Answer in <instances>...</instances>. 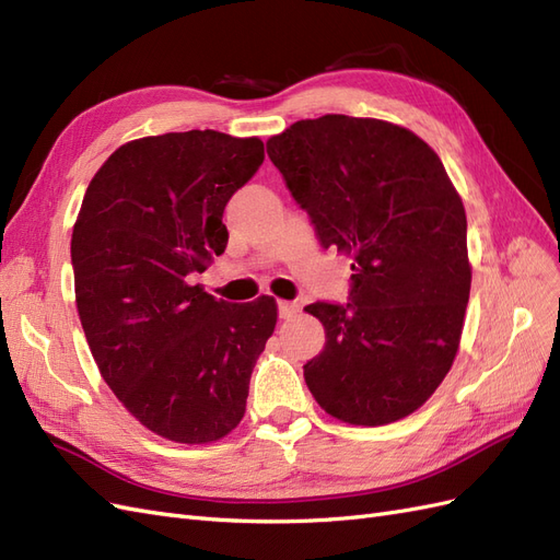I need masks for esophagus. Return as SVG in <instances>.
I'll return each mask as SVG.
<instances>
[{
    "label": "esophagus",
    "mask_w": 560,
    "mask_h": 560,
    "mask_svg": "<svg viewBox=\"0 0 560 560\" xmlns=\"http://www.w3.org/2000/svg\"><path fill=\"white\" fill-rule=\"evenodd\" d=\"M296 311H299V306L292 301H280L278 303V313H280L282 319H292L296 315Z\"/></svg>",
    "instance_id": "esophagus-1"
}]
</instances>
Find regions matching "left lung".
Returning a JSON list of instances; mask_svg holds the SVG:
<instances>
[{
	"label": "left lung",
	"instance_id": "left-lung-1",
	"mask_svg": "<svg viewBox=\"0 0 560 560\" xmlns=\"http://www.w3.org/2000/svg\"><path fill=\"white\" fill-rule=\"evenodd\" d=\"M322 247L352 259L348 306L311 303L327 343L303 366L315 401L350 425L418 411L460 348L471 287L467 217L436 151L409 128L325 114L266 142Z\"/></svg>",
	"mask_w": 560,
	"mask_h": 560
}]
</instances>
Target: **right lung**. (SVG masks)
Returning <instances> with one entry per match:
<instances>
[{"label":"right lung","mask_w":560,"mask_h":560,"mask_svg":"<svg viewBox=\"0 0 560 560\" xmlns=\"http://www.w3.org/2000/svg\"><path fill=\"white\" fill-rule=\"evenodd\" d=\"M264 142L217 130L118 147L91 179L72 231L74 296L100 376L128 413L175 444L238 428L278 303H226L191 284L224 252L229 198Z\"/></svg>","instance_id":"add662e5"}]
</instances>
